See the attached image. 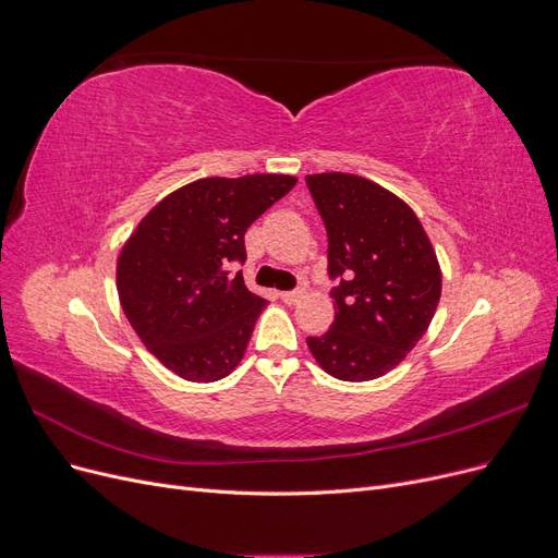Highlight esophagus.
<instances>
[{"label":"esophagus","mask_w":558,"mask_h":558,"mask_svg":"<svg viewBox=\"0 0 558 558\" xmlns=\"http://www.w3.org/2000/svg\"><path fill=\"white\" fill-rule=\"evenodd\" d=\"M279 295H281V300L286 302V305H295V302L302 300V291H300V289H295V291H283V293H279Z\"/></svg>","instance_id":"1"}]
</instances>
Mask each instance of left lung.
<instances>
[{
	"label": "left lung",
	"instance_id": "left-lung-1",
	"mask_svg": "<svg viewBox=\"0 0 558 558\" xmlns=\"http://www.w3.org/2000/svg\"><path fill=\"white\" fill-rule=\"evenodd\" d=\"M307 189L328 234L335 320L307 337L328 375L367 381L393 369L424 337L442 293L433 244L416 214L356 174H310Z\"/></svg>",
	"mask_w": 558,
	"mask_h": 558
}]
</instances>
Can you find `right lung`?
<instances>
[{
	"label": "right lung",
	"instance_id": "right-lung-1",
	"mask_svg": "<svg viewBox=\"0 0 558 558\" xmlns=\"http://www.w3.org/2000/svg\"><path fill=\"white\" fill-rule=\"evenodd\" d=\"M298 183L289 174L199 179L150 209L118 256V298L134 332L174 375L218 381L242 361L267 300L242 272L244 234Z\"/></svg>",
	"mask_w": 558,
	"mask_h": 558
}]
</instances>
